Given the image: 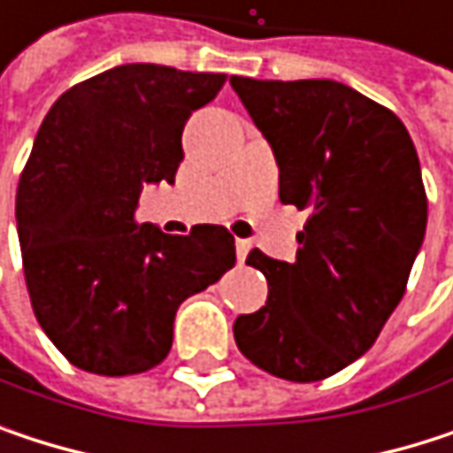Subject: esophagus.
Instances as JSON below:
<instances>
[{
  "instance_id": "1",
  "label": "esophagus",
  "mask_w": 453,
  "mask_h": 453,
  "mask_svg": "<svg viewBox=\"0 0 453 453\" xmlns=\"http://www.w3.org/2000/svg\"><path fill=\"white\" fill-rule=\"evenodd\" d=\"M249 251H251V241H246V238H238V241H235V254H238V262H243Z\"/></svg>"
}]
</instances>
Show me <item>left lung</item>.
I'll return each mask as SVG.
<instances>
[{"mask_svg":"<svg viewBox=\"0 0 453 453\" xmlns=\"http://www.w3.org/2000/svg\"><path fill=\"white\" fill-rule=\"evenodd\" d=\"M270 141L280 202L310 212L294 262L254 249L267 304L233 325L259 370L315 383L359 359L407 291L427 226L417 149L383 104L335 81L230 78Z\"/></svg>","mask_w":453,"mask_h":453,"instance_id":"8db88e82","label":"left lung"}]
</instances>
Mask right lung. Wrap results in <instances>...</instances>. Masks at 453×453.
I'll return each mask as SVG.
<instances>
[{"mask_svg":"<svg viewBox=\"0 0 453 453\" xmlns=\"http://www.w3.org/2000/svg\"><path fill=\"white\" fill-rule=\"evenodd\" d=\"M226 81L120 65L75 83L46 112L15 220L34 315L70 365L110 378L157 367L178 307L235 265L227 227L167 235L136 223L143 183L175 180L186 120Z\"/></svg>","mask_w":453,"mask_h":453,"instance_id":"1","label":"right lung"}]
</instances>
